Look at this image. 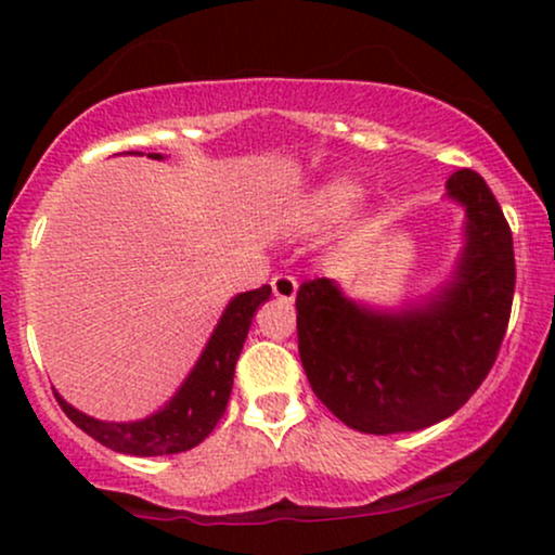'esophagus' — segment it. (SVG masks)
Here are the masks:
<instances>
[{
  "label": "esophagus",
  "instance_id": "34e87169",
  "mask_svg": "<svg viewBox=\"0 0 555 555\" xmlns=\"http://www.w3.org/2000/svg\"><path fill=\"white\" fill-rule=\"evenodd\" d=\"M271 289L273 297L282 299V302H292L297 297V282L292 276H286V273H279V276L271 279Z\"/></svg>",
  "mask_w": 555,
  "mask_h": 555
}]
</instances>
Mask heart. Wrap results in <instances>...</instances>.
I'll return each instance as SVG.
<instances>
[{
    "label": "heart",
    "instance_id": "heart-1",
    "mask_svg": "<svg viewBox=\"0 0 555 555\" xmlns=\"http://www.w3.org/2000/svg\"><path fill=\"white\" fill-rule=\"evenodd\" d=\"M362 188L352 180H328L315 190L313 211L323 219H341L360 203Z\"/></svg>",
    "mask_w": 555,
    "mask_h": 555
}]
</instances>
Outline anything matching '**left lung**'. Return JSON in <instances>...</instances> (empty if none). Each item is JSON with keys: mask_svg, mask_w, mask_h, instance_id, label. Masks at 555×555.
I'll use <instances>...</instances> for the list:
<instances>
[{"mask_svg": "<svg viewBox=\"0 0 555 555\" xmlns=\"http://www.w3.org/2000/svg\"><path fill=\"white\" fill-rule=\"evenodd\" d=\"M464 208L456 269L423 302L375 310L331 279L297 292V341L315 397L349 428L373 436L441 423L493 367L514 299V242L490 188L473 169L446 182Z\"/></svg>", "mask_w": 555, "mask_h": 555, "instance_id": "left-lung-1", "label": "left lung"}]
</instances>
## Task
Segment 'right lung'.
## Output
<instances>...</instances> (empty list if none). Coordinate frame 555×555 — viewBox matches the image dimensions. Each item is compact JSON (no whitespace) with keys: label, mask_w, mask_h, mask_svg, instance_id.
<instances>
[{"label":"right lung","mask_w":555,"mask_h":555,"mask_svg":"<svg viewBox=\"0 0 555 555\" xmlns=\"http://www.w3.org/2000/svg\"><path fill=\"white\" fill-rule=\"evenodd\" d=\"M138 154V151H127ZM162 162V154H149ZM271 297V286L263 284L260 289L242 292L229 299L227 310L216 323L211 339L197 358L182 386L162 410L132 423H106V420L88 417L86 412L75 410L60 393L54 391L56 401L82 433L104 443L106 449L130 456H164L180 454L206 441L208 433L216 428L227 410L229 393L234 384V365L247 339L253 315L266 299Z\"/></svg>","instance_id":"add662e5"}]
</instances>
